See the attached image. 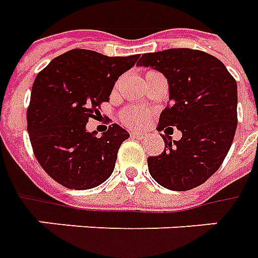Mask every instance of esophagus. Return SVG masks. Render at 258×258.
I'll return each mask as SVG.
<instances>
[{
	"label": "esophagus",
	"mask_w": 258,
	"mask_h": 258,
	"mask_svg": "<svg viewBox=\"0 0 258 258\" xmlns=\"http://www.w3.org/2000/svg\"><path fill=\"white\" fill-rule=\"evenodd\" d=\"M132 138H135V139H144V138H146V135H144V133L133 132L132 133Z\"/></svg>",
	"instance_id": "esophagus-1"
}]
</instances>
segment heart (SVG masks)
Returning <instances> with one entry per match:
<instances>
[{"label": "heart", "mask_w": 258, "mask_h": 258, "mask_svg": "<svg viewBox=\"0 0 258 258\" xmlns=\"http://www.w3.org/2000/svg\"><path fill=\"white\" fill-rule=\"evenodd\" d=\"M149 74H153V72H149ZM147 119H149V111H146L143 108H138V107L127 108L122 114L123 123L126 126H129V127H133V129H139V127L146 125Z\"/></svg>", "instance_id": "heart-1"}]
</instances>
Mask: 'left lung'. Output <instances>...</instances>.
Here are the masks:
<instances>
[{
    "instance_id": "obj_1",
    "label": "left lung",
    "mask_w": 258,
    "mask_h": 258,
    "mask_svg": "<svg viewBox=\"0 0 258 258\" xmlns=\"http://www.w3.org/2000/svg\"><path fill=\"white\" fill-rule=\"evenodd\" d=\"M168 80L169 104L158 131L182 132L180 140L162 136L165 149L149 157V172L169 190H190L204 183L225 160L237 125V85L222 62L207 52L171 48L144 54L138 62Z\"/></svg>"
}]
</instances>
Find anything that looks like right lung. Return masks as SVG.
Returning a JSON list of instances; mask_svg holds the SVG:
<instances>
[{
  "label": "right lung",
  "instance_id": "obj_1",
  "mask_svg": "<svg viewBox=\"0 0 258 258\" xmlns=\"http://www.w3.org/2000/svg\"><path fill=\"white\" fill-rule=\"evenodd\" d=\"M139 54L107 56L90 50L67 51L36 76L27 108V132L45 172L68 189L104 183L129 133L116 123L101 138L86 123L100 115L115 82L136 63Z\"/></svg>",
  "mask_w": 258,
  "mask_h": 258
}]
</instances>
